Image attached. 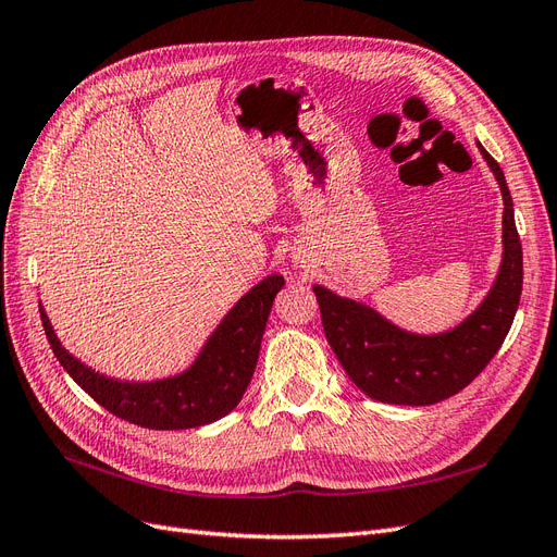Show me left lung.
<instances>
[{"instance_id": "obj_1", "label": "left lung", "mask_w": 557, "mask_h": 557, "mask_svg": "<svg viewBox=\"0 0 557 557\" xmlns=\"http://www.w3.org/2000/svg\"><path fill=\"white\" fill-rule=\"evenodd\" d=\"M479 150L502 190V262L491 290L462 323L436 334L409 332L374 307L313 285L336 360L376 401L428 407L453 397L483 372L511 330L522 290V248L507 178L481 144Z\"/></svg>"}]
</instances>
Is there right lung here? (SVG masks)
Returning a JSON list of instances; mask_svg holds the SVG:
<instances>
[{
    "label": "right lung",
    "mask_w": 557,
    "mask_h": 557,
    "mask_svg": "<svg viewBox=\"0 0 557 557\" xmlns=\"http://www.w3.org/2000/svg\"><path fill=\"white\" fill-rule=\"evenodd\" d=\"M283 276L269 274L234 305L181 374L158 381H121L95 372L66 350L39 305L55 358L83 391L113 416L148 430H190L221 420L242 401L256 372L262 334Z\"/></svg>",
    "instance_id": "obj_1"
}]
</instances>
